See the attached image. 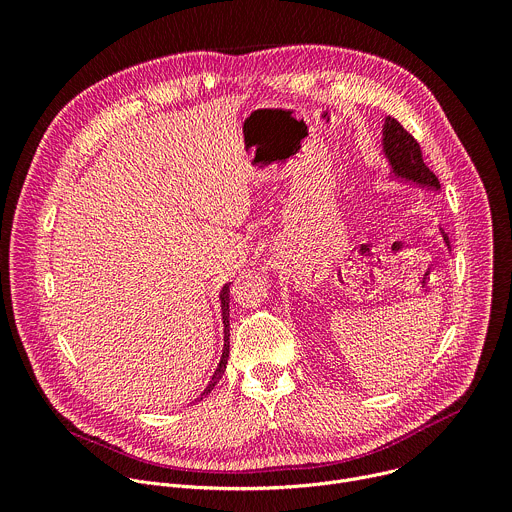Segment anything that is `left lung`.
Instances as JSON below:
<instances>
[{
	"instance_id": "left-lung-1",
	"label": "left lung",
	"mask_w": 512,
	"mask_h": 512,
	"mask_svg": "<svg viewBox=\"0 0 512 512\" xmlns=\"http://www.w3.org/2000/svg\"><path fill=\"white\" fill-rule=\"evenodd\" d=\"M383 129H385L383 131V135H385V154H387L395 174L405 178V180H411V182L440 190V180H437V176L423 164L421 148H419L417 139L393 117H387ZM444 241L450 249L448 235H444Z\"/></svg>"
}]
</instances>
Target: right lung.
<instances>
[{
	"instance_id": "obj_1",
	"label": "right lung",
	"mask_w": 512,
	"mask_h": 512,
	"mask_svg": "<svg viewBox=\"0 0 512 512\" xmlns=\"http://www.w3.org/2000/svg\"><path fill=\"white\" fill-rule=\"evenodd\" d=\"M221 308H223V324H225V348H223V358H221V362H218V369H216L212 381L208 383V387L204 389L202 397L208 395V393L214 389L216 381L223 377V373H225V369H227V358H229V285H225L223 291H221ZM202 397H200V399H202Z\"/></svg>"
}]
</instances>
